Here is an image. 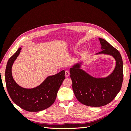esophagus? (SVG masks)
<instances>
[{
  "mask_svg": "<svg viewBox=\"0 0 131 131\" xmlns=\"http://www.w3.org/2000/svg\"><path fill=\"white\" fill-rule=\"evenodd\" d=\"M69 75H70L69 72H68V71L66 70V72H65V75H66V77H68L69 76Z\"/></svg>",
  "mask_w": 131,
  "mask_h": 131,
  "instance_id": "34e87169",
  "label": "esophagus"
}]
</instances>
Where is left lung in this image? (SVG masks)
Wrapping results in <instances>:
<instances>
[{"label": "left lung", "instance_id": "8db88e82", "mask_svg": "<svg viewBox=\"0 0 131 131\" xmlns=\"http://www.w3.org/2000/svg\"><path fill=\"white\" fill-rule=\"evenodd\" d=\"M102 51L96 54L113 56L116 61L113 72L105 78H95L81 69L82 62L70 68L72 88L77 100L81 103L98 107L109 104L120 92L123 81V62L120 52L103 39L99 38Z\"/></svg>", "mask_w": 131, "mask_h": 131}]
</instances>
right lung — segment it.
I'll use <instances>...</instances> for the list:
<instances>
[{"label": "right lung", "instance_id": "1", "mask_svg": "<svg viewBox=\"0 0 131 131\" xmlns=\"http://www.w3.org/2000/svg\"><path fill=\"white\" fill-rule=\"evenodd\" d=\"M21 47L12 56L7 63L5 82L9 96L15 103L30 112H37L53 104L58 91L65 79V71L47 77L40 85L32 89H26L15 82L12 75V67L21 52Z\"/></svg>", "mask_w": 131, "mask_h": 131}]
</instances>
